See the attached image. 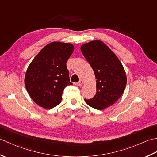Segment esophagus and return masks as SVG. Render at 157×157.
<instances>
[{
    "label": "esophagus",
    "instance_id": "1",
    "mask_svg": "<svg viewBox=\"0 0 157 157\" xmlns=\"http://www.w3.org/2000/svg\"><path fill=\"white\" fill-rule=\"evenodd\" d=\"M83 84H84V82H83L82 79H79V81L77 83V85H78V86H82Z\"/></svg>",
    "mask_w": 157,
    "mask_h": 157
}]
</instances>
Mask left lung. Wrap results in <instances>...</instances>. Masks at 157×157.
Wrapping results in <instances>:
<instances>
[{"mask_svg":"<svg viewBox=\"0 0 157 157\" xmlns=\"http://www.w3.org/2000/svg\"><path fill=\"white\" fill-rule=\"evenodd\" d=\"M81 51L94 72L96 95L86 102L97 110L109 107L124 92L127 84L125 69L115 53L101 40L82 45Z\"/></svg>","mask_w":157,"mask_h":157,"instance_id":"8db88e82","label":"left lung"}]
</instances>
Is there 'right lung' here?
Listing matches in <instances>:
<instances>
[{"label": "right lung", "mask_w": 157, "mask_h": 157, "mask_svg": "<svg viewBox=\"0 0 157 157\" xmlns=\"http://www.w3.org/2000/svg\"><path fill=\"white\" fill-rule=\"evenodd\" d=\"M74 46L53 42L45 46L29 64L25 75V86L36 104L50 109L62 100L63 90L70 82L66 63Z\"/></svg>", "instance_id": "add662e5"}]
</instances>
